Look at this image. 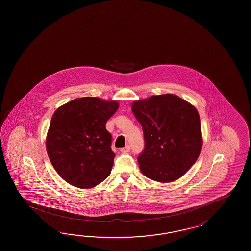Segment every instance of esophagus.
I'll return each mask as SVG.
<instances>
[{"label": "esophagus", "instance_id": "34e87169", "mask_svg": "<svg viewBox=\"0 0 251 251\" xmlns=\"http://www.w3.org/2000/svg\"><path fill=\"white\" fill-rule=\"evenodd\" d=\"M130 149H131V147H130L129 144H127V145H126L123 148H121L120 151H121V152H123V153H127V152H129Z\"/></svg>", "mask_w": 251, "mask_h": 251}]
</instances>
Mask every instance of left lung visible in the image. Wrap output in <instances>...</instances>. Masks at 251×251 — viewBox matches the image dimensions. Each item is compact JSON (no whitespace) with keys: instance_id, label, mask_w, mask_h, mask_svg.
I'll return each mask as SVG.
<instances>
[{"instance_id":"obj_1","label":"left lung","mask_w":251,"mask_h":251,"mask_svg":"<svg viewBox=\"0 0 251 251\" xmlns=\"http://www.w3.org/2000/svg\"><path fill=\"white\" fill-rule=\"evenodd\" d=\"M131 108L144 134L140 171L160 183L181 177L198 160L203 145L197 108L174 94L136 100Z\"/></svg>"}]
</instances>
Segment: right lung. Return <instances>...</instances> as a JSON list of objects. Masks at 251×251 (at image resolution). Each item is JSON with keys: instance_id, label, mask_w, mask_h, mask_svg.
I'll use <instances>...</instances> for the list:
<instances>
[{"instance_id": "obj_1", "label": "right lung", "mask_w": 251, "mask_h": 251, "mask_svg": "<svg viewBox=\"0 0 251 251\" xmlns=\"http://www.w3.org/2000/svg\"><path fill=\"white\" fill-rule=\"evenodd\" d=\"M118 107L115 100L84 97L53 113L46 140L47 151L54 170L70 185L91 188L109 176L115 153L106 123Z\"/></svg>"}]
</instances>
